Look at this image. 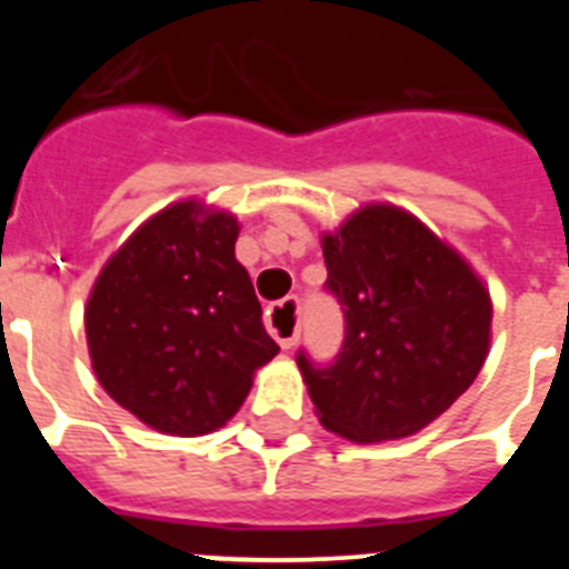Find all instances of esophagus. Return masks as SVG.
<instances>
[{"mask_svg": "<svg viewBox=\"0 0 569 569\" xmlns=\"http://www.w3.org/2000/svg\"><path fill=\"white\" fill-rule=\"evenodd\" d=\"M264 325L273 333V339L279 341L284 350L299 341V301L296 299H281L276 305H270L268 316H264Z\"/></svg>", "mask_w": 569, "mask_h": 569, "instance_id": "1", "label": "esophagus"}]
</instances>
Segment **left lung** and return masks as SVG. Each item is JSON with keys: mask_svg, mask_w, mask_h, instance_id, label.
<instances>
[{"mask_svg": "<svg viewBox=\"0 0 569 569\" xmlns=\"http://www.w3.org/2000/svg\"><path fill=\"white\" fill-rule=\"evenodd\" d=\"M321 253L345 310V345L330 367L296 359L316 416L356 445L419 433L485 365L490 290L459 250L387 202L321 233Z\"/></svg>", "mask_w": 569, "mask_h": 569, "instance_id": "left-lung-1", "label": "left lung"}]
</instances>
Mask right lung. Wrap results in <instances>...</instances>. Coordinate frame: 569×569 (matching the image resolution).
Instances as JSON below:
<instances>
[{
    "label": "right lung",
    "mask_w": 569,
    "mask_h": 569,
    "mask_svg": "<svg viewBox=\"0 0 569 569\" xmlns=\"http://www.w3.org/2000/svg\"><path fill=\"white\" fill-rule=\"evenodd\" d=\"M239 219L199 199L153 213L104 261L84 308L104 393L168 436L228 425L279 345L261 325Z\"/></svg>",
    "instance_id": "1"
}]
</instances>
